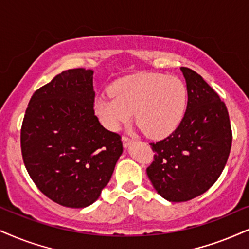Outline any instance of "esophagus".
Returning a JSON list of instances; mask_svg holds the SVG:
<instances>
[{"instance_id": "esophagus-1", "label": "esophagus", "mask_w": 249, "mask_h": 249, "mask_svg": "<svg viewBox=\"0 0 249 249\" xmlns=\"http://www.w3.org/2000/svg\"><path fill=\"white\" fill-rule=\"evenodd\" d=\"M122 143H124V148H128V146H129L130 144L133 143V140H130L129 137H127V136H124V137H122Z\"/></svg>"}]
</instances>
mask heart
<instances>
[{
	"label": "heart",
	"mask_w": 249,
	"mask_h": 249,
	"mask_svg": "<svg viewBox=\"0 0 249 249\" xmlns=\"http://www.w3.org/2000/svg\"><path fill=\"white\" fill-rule=\"evenodd\" d=\"M187 88L178 77L161 73H136L120 79L112 96L98 97L94 112L104 127L116 131L133 118L146 136L162 139L179 127L185 116Z\"/></svg>",
	"instance_id": "b5f03b06"
}]
</instances>
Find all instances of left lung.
<instances>
[{
	"label": "left lung",
	"instance_id": "1",
	"mask_svg": "<svg viewBox=\"0 0 249 249\" xmlns=\"http://www.w3.org/2000/svg\"><path fill=\"white\" fill-rule=\"evenodd\" d=\"M180 69L188 93L185 116L170 136L150 143L155 160L146 168L153 188L170 202L207 192L222 174L232 144L225 104L197 72Z\"/></svg>",
	"mask_w": 249,
	"mask_h": 249
}]
</instances>
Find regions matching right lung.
I'll return each instance as SVG.
<instances>
[{"mask_svg": "<svg viewBox=\"0 0 249 249\" xmlns=\"http://www.w3.org/2000/svg\"><path fill=\"white\" fill-rule=\"evenodd\" d=\"M93 71L69 69L38 89L20 130L21 155L39 190L68 208L96 202L122 155L121 136L93 110Z\"/></svg>", "mask_w": 249, "mask_h": 249, "instance_id": "1", "label": "right lung"}]
</instances>
